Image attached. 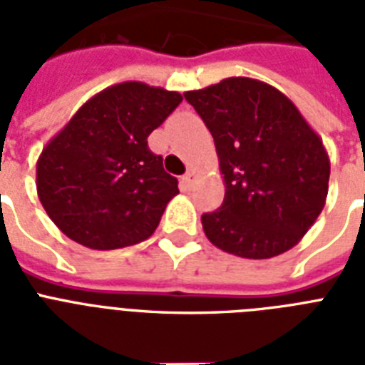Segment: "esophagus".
Instances as JSON below:
<instances>
[{
  "label": "esophagus",
  "mask_w": 365,
  "mask_h": 365,
  "mask_svg": "<svg viewBox=\"0 0 365 365\" xmlns=\"http://www.w3.org/2000/svg\"><path fill=\"white\" fill-rule=\"evenodd\" d=\"M195 176H197V174H195L193 168H191V170H187V174L182 178L183 185H185V187H191V185H193V182H195Z\"/></svg>",
  "instance_id": "1"
}]
</instances>
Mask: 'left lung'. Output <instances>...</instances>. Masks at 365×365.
<instances>
[{
  "instance_id": "left-lung-1",
  "label": "left lung",
  "mask_w": 365,
  "mask_h": 365,
  "mask_svg": "<svg viewBox=\"0 0 365 365\" xmlns=\"http://www.w3.org/2000/svg\"><path fill=\"white\" fill-rule=\"evenodd\" d=\"M208 126L225 182L202 229L227 254L267 259L294 248L320 216L329 182L322 140L267 83L229 77L183 94Z\"/></svg>"
}]
</instances>
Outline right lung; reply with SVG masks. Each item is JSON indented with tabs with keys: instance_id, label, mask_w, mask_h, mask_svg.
Wrapping results in <instances>:
<instances>
[{
	"instance_id": "1",
	"label": "right lung",
	"mask_w": 365,
	"mask_h": 365,
	"mask_svg": "<svg viewBox=\"0 0 365 365\" xmlns=\"http://www.w3.org/2000/svg\"><path fill=\"white\" fill-rule=\"evenodd\" d=\"M182 94L126 81L85 102L37 160V195L54 225L93 250L149 239L178 180L148 136L182 102Z\"/></svg>"
}]
</instances>
